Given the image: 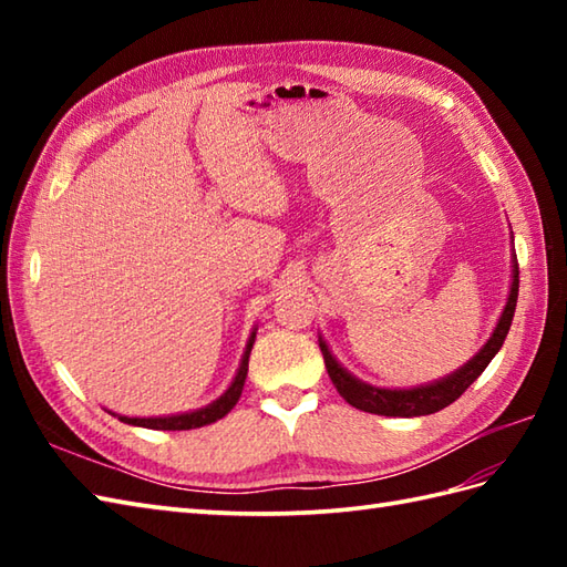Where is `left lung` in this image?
<instances>
[{
  "mask_svg": "<svg viewBox=\"0 0 567 567\" xmlns=\"http://www.w3.org/2000/svg\"><path fill=\"white\" fill-rule=\"evenodd\" d=\"M514 240V236H512ZM516 297H519V262H516V252L512 256V285H509V297L507 305H504L499 321L495 331L487 339V343L480 348V351L467 360L465 365L457 368L451 375H445L441 380H433L426 384H419V388H409V390H392V388H375V384L358 380L351 375L336 355L329 351V343L319 336V348L323 353V363H327L329 378L333 382V388L339 390L343 400L355 406L363 409V412L370 414H380V416H426L433 412H441L443 406L453 404L457 396H461L470 384H473L483 370L489 365V360L499 353V348L507 339L512 319H514V309H516Z\"/></svg>",
  "mask_w": 567,
  "mask_h": 567,
  "instance_id": "1",
  "label": "left lung"
}]
</instances>
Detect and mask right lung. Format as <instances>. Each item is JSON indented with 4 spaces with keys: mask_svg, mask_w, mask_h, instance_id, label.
<instances>
[{
    "mask_svg": "<svg viewBox=\"0 0 567 567\" xmlns=\"http://www.w3.org/2000/svg\"><path fill=\"white\" fill-rule=\"evenodd\" d=\"M256 331L252 329L248 336V343H246V351L244 358H240V365L236 370V378L228 384V390L219 396V400H214L207 406H199V409H192V412H183V414H167V416H124V414H114L118 416V421H124V424L131 426H143V429H161V431H187V429H199V426H207L214 424V421L224 419L231 409L236 406L240 392H244V384H246V375H248V358H250V348L256 343Z\"/></svg>",
    "mask_w": 567,
    "mask_h": 567,
    "instance_id": "add662e5",
    "label": "right lung"
}]
</instances>
